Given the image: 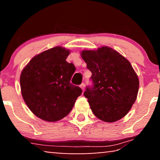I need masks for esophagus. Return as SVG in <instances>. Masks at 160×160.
I'll return each mask as SVG.
<instances>
[{
  "mask_svg": "<svg viewBox=\"0 0 160 160\" xmlns=\"http://www.w3.org/2000/svg\"><path fill=\"white\" fill-rule=\"evenodd\" d=\"M85 83H82V84H81V85H80V87L81 88H82V91H84V89H85Z\"/></svg>",
  "mask_w": 160,
  "mask_h": 160,
  "instance_id": "34e87169",
  "label": "esophagus"
}]
</instances>
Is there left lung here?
Listing matches in <instances>:
<instances>
[{
	"label": "left lung",
	"mask_w": 160,
	"mask_h": 160,
	"mask_svg": "<svg viewBox=\"0 0 160 160\" xmlns=\"http://www.w3.org/2000/svg\"><path fill=\"white\" fill-rule=\"evenodd\" d=\"M82 58L91 72L92 85L84 96L96 118L107 122L125 117L136 102L139 81L130 63L109 47L83 51Z\"/></svg>",
	"instance_id": "8db88e82"
}]
</instances>
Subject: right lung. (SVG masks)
<instances>
[{"label": "right lung", "mask_w": 160, "mask_h": 160, "mask_svg": "<svg viewBox=\"0 0 160 160\" xmlns=\"http://www.w3.org/2000/svg\"><path fill=\"white\" fill-rule=\"evenodd\" d=\"M69 54L62 47H54L33 57L20 76L22 95L32 113L48 122L64 118L82 94L79 86L70 82L75 72Z\"/></svg>", "instance_id": "add662e5"}]
</instances>
